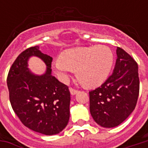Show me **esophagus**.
Listing matches in <instances>:
<instances>
[{
  "label": "esophagus",
  "mask_w": 148,
  "mask_h": 148,
  "mask_svg": "<svg viewBox=\"0 0 148 148\" xmlns=\"http://www.w3.org/2000/svg\"><path fill=\"white\" fill-rule=\"evenodd\" d=\"M70 92H71V93L72 95H74V94H76V93L78 92V90H75L74 88H70Z\"/></svg>",
  "instance_id": "obj_1"
}]
</instances>
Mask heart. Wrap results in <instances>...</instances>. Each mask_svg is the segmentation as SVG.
Instances as JSON below:
<instances>
[{
    "label": "heart",
    "mask_w": 148,
    "mask_h": 148,
    "mask_svg": "<svg viewBox=\"0 0 148 148\" xmlns=\"http://www.w3.org/2000/svg\"><path fill=\"white\" fill-rule=\"evenodd\" d=\"M114 63V55L108 46L77 47L62 52L54 62L59 78L66 81L69 73L76 71V77L84 86L93 88L109 77Z\"/></svg>",
    "instance_id": "heart-1"
}]
</instances>
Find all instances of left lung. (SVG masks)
I'll return each mask as SVG.
<instances>
[{
	"mask_svg": "<svg viewBox=\"0 0 148 148\" xmlns=\"http://www.w3.org/2000/svg\"><path fill=\"white\" fill-rule=\"evenodd\" d=\"M113 73L90 93V110L97 124L104 127H116L125 121L136 106L140 92L138 64L121 47Z\"/></svg>",
	"mask_w": 148,
	"mask_h": 148,
	"instance_id": "left-lung-1",
	"label": "left lung"
}]
</instances>
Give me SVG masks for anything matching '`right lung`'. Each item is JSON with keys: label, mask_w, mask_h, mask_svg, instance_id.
<instances>
[{"label": "right lung", "mask_w": 148, "mask_h": 148, "mask_svg": "<svg viewBox=\"0 0 148 148\" xmlns=\"http://www.w3.org/2000/svg\"><path fill=\"white\" fill-rule=\"evenodd\" d=\"M32 56L45 62V74L36 75L27 68ZM52 58L35 46L21 52L8 71L7 77L12 108L22 124L31 130L51 136L59 133L70 119L69 88L51 74Z\"/></svg>", "instance_id": "add662e5"}]
</instances>
